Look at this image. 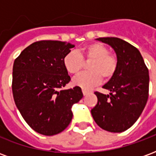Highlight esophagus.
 <instances>
[{
  "instance_id": "obj_1",
  "label": "esophagus",
  "mask_w": 156,
  "mask_h": 156,
  "mask_svg": "<svg viewBox=\"0 0 156 156\" xmlns=\"http://www.w3.org/2000/svg\"><path fill=\"white\" fill-rule=\"evenodd\" d=\"M90 92L89 91H87V90H83V95L84 96H86V95H88V94H89Z\"/></svg>"
}]
</instances>
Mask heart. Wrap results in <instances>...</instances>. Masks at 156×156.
<instances>
[{"label": "heart", "instance_id": "b5f03b06", "mask_svg": "<svg viewBox=\"0 0 156 156\" xmlns=\"http://www.w3.org/2000/svg\"><path fill=\"white\" fill-rule=\"evenodd\" d=\"M83 60L90 61L88 70L76 76L73 83L84 90H89L101 82L102 78L108 80L117 71L118 62L115 56L109 53L107 47L95 42L86 46L81 51H71L63 58L65 69L71 74H76L83 67Z\"/></svg>", "mask_w": 156, "mask_h": 156}]
</instances>
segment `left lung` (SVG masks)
Returning a JSON list of instances; mask_svg holds the SVG:
<instances>
[{
    "label": "left lung",
    "mask_w": 156,
    "mask_h": 156,
    "mask_svg": "<svg viewBox=\"0 0 156 156\" xmlns=\"http://www.w3.org/2000/svg\"><path fill=\"white\" fill-rule=\"evenodd\" d=\"M117 56L115 74L103 88L109 94L95 92L98 103L91 114L105 130L120 133L130 128L144 110L149 96V70L137 48L118 37H99Z\"/></svg>",
    "instance_id": "left-lung-1"
}]
</instances>
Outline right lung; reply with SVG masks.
Here are the masks:
<instances>
[{
  "label": "right lung",
  "instance_id": "obj_1",
  "mask_svg": "<svg viewBox=\"0 0 156 156\" xmlns=\"http://www.w3.org/2000/svg\"><path fill=\"white\" fill-rule=\"evenodd\" d=\"M74 47L66 41H36L14 62V101L26 122L39 134L54 135L64 130L73 119V105L83 96L77 86L62 90L71 80L63 58Z\"/></svg>",
  "mask_w": 156,
  "mask_h": 156
}]
</instances>
